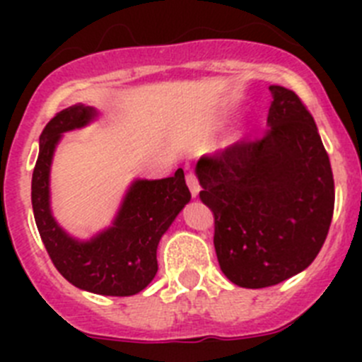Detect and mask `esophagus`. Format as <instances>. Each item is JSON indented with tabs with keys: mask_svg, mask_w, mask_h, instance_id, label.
Masks as SVG:
<instances>
[{
	"mask_svg": "<svg viewBox=\"0 0 362 362\" xmlns=\"http://www.w3.org/2000/svg\"><path fill=\"white\" fill-rule=\"evenodd\" d=\"M187 185L190 188V194L194 197L199 194V183H197V177L194 175V172H187Z\"/></svg>",
	"mask_w": 362,
	"mask_h": 362,
	"instance_id": "34e87169",
	"label": "esophagus"
}]
</instances>
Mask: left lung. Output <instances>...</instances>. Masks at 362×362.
Listing matches in <instances>:
<instances>
[{
    "label": "left lung",
    "instance_id": "left-lung-1",
    "mask_svg": "<svg viewBox=\"0 0 362 362\" xmlns=\"http://www.w3.org/2000/svg\"><path fill=\"white\" fill-rule=\"evenodd\" d=\"M270 92V129L196 166L219 267L243 288L274 286L308 268L334 216V174L312 114L296 92Z\"/></svg>",
    "mask_w": 362,
    "mask_h": 362
}]
</instances>
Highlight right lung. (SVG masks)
<instances>
[{
	"mask_svg": "<svg viewBox=\"0 0 362 362\" xmlns=\"http://www.w3.org/2000/svg\"><path fill=\"white\" fill-rule=\"evenodd\" d=\"M94 117L92 107L74 105L47 123L32 174V210L54 267L69 283L99 296H134L156 277L159 239L190 201V190L183 168H177L172 177L137 179L110 228L90 241L70 238L50 212V163L62 134L81 129Z\"/></svg>",
	"mask_w": 362,
	"mask_h": 362,
	"instance_id": "add662e5",
	"label": "right lung"
}]
</instances>
